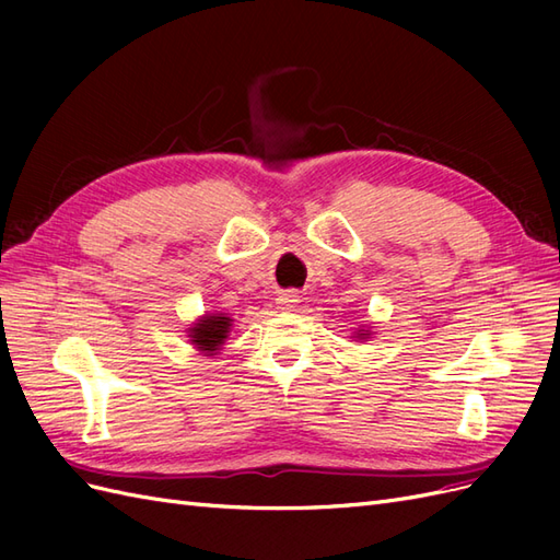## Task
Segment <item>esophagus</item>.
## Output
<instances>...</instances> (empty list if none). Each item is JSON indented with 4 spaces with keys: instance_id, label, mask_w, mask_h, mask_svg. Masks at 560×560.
Wrapping results in <instances>:
<instances>
[{
    "instance_id": "1",
    "label": "esophagus",
    "mask_w": 560,
    "mask_h": 560,
    "mask_svg": "<svg viewBox=\"0 0 560 560\" xmlns=\"http://www.w3.org/2000/svg\"><path fill=\"white\" fill-rule=\"evenodd\" d=\"M278 303L282 308H294L296 303H299V296L294 294V292H287V294H282L280 299H278Z\"/></svg>"
}]
</instances>
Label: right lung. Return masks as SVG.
Masks as SVG:
<instances>
[{
  "mask_svg": "<svg viewBox=\"0 0 560 560\" xmlns=\"http://www.w3.org/2000/svg\"><path fill=\"white\" fill-rule=\"evenodd\" d=\"M229 327H231L229 317L208 315L198 322V325L189 331V336H191L194 346H198V350L212 354L214 350H219V346H222V341L229 334Z\"/></svg>",
  "mask_w": 560,
  "mask_h": 560,
  "instance_id": "add662e5",
  "label": "right lung"
}]
</instances>
